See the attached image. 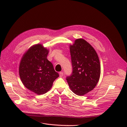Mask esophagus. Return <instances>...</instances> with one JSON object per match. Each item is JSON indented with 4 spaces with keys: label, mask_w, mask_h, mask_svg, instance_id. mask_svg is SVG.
I'll return each mask as SVG.
<instances>
[{
    "label": "esophagus",
    "mask_w": 127,
    "mask_h": 127,
    "mask_svg": "<svg viewBox=\"0 0 127 127\" xmlns=\"http://www.w3.org/2000/svg\"><path fill=\"white\" fill-rule=\"evenodd\" d=\"M63 76V72H59V76L60 77H62Z\"/></svg>",
    "instance_id": "esophagus-1"
}]
</instances>
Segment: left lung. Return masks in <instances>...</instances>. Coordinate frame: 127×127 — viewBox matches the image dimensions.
<instances>
[{"instance_id": "8db88e82", "label": "left lung", "mask_w": 127, "mask_h": 127, "mask_svg": "<svg viewBox=\"0 0 127 127\" xmlns=\"http://www.w3.org/2000/svg\"><path fill=\"white\" fill-rule=\"evenodd\" d=\"M69 49L73 70L66 80L73 93L83 96L94 89L99 80V59L95 49L83 38L76 39Z\"/></svg>"}]
</instances>
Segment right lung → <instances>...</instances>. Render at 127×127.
<instances>
[{
    "label": "right lung",
    "instance_id": "obj_1",
    "mask_svg": "<svg viewBox=\"0 0 127 127\" xmlns=\"http://www.w3.org/2000/svg\"><path fill=\"white\" fill-rule=\"evenodd\" d=\"M49 49L41 44L33 45L23 55L19 66V75L25 87L42 95L52 88L59 76L52 64L47 59Z\"/></svg>",
    "mask_w": 127,
    "mask_h": 127
}]
</instances>
